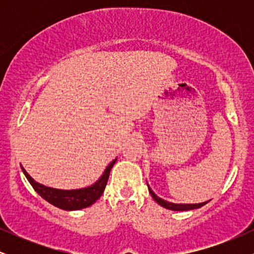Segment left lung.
Listing matches in <instances>:
<instances>
[{
  "instance_id": "obj_1",
  "label": "left lung",
  "mask_w": 254,
  "mask_h": 254,
  "mask_svg": "<svg viewBox=\"0 0 254 254\" xmlns=\"http://www.w3.org/2000/svg\"><path fill=\"white\" fill-rule=\"evenodd\" d=\"M148 185V190H149V193L151 194V197L154 198V200L157 204H160L161 206H164V208L168 209V210H173V211H188V210H193V209H198V208H202L203 205H205L206 203L209 202V200H206V202H203V203H194V204H185V203H172V202H168V200H165L162 199V198H160L157 194H155V192L150 189L149 184L147 183Z\"/></svg>"
}]
</instances>
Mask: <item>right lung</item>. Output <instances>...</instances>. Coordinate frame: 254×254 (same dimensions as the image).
I'll list each match as a JSON object with an SVG mask.
<instances>
[{
    "mask_svg": "<svg viewBox=\"0 0 254 254\" xmlns=\"http://www.w3.org/2000/svg\"><path fill=\"white\" fill-rule=\"evenodd\" d=\"M117 159L113 160L111 164L105 168L103 176L95 182L93 185L87 186V188L76 189V190H61V189L49 188V186L43 185V184L37 183L26 170L21 166V170L24 172L25 177L30 182L34 191L44 198L46 202H49L52 205L62 209V210H80V209L88 208V206L94 204L100 198L101 194L106 188L107 180L110 177V171L112 170L113 165L116 164Z\"/></svg>",
    "mask_w": 254,
    "mask_h": 254,
    "instance_id": "add662e5",
    "label": "right lung"
}]
</instances>
